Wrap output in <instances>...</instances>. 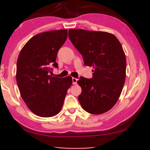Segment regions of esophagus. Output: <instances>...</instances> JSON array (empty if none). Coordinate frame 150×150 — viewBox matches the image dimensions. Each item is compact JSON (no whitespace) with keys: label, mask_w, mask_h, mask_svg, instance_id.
<instances>
[{"label":"esophagus","mask_w":150,"mask_h":150,"mask_svg":"<svg viewBox=\"0 0 150 150\" xmlns=\"http://www.w3.org/2000/svg\"><path fill=\"white\" fill-rule=\"evenodd\" d=\"M72 82H73V84H77V79L73 77L72 78Z\"/></svg>","instance_id":"obj_1"}]
</instances>
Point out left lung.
<instances>
[{"label":"left lung","mask_w":150,"mask_h":150,"mask_svg":"<svg viewBox=\"0 0 150 150\" xmlns=\"http://www.w3.org/2000/svg\"><path fill=\"white\" fill-rule=\"evenodd\" d=\"M68 35L84 65L94 68L92 78L77 81L82 88L79 101L89 113H105L117 102L125 84L127 62L121 43L107 32L69 29Z\"/></svg>","instance_id":"obj_1"}]
</instances>
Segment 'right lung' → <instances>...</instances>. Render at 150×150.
I'll return each mask as SVG.
<instances>
[{
  "label": "right lung",
  "mask_w": 150,
  "mask_h": 150,
  "mask_svg": "<svg viewBox=\"0 0 150 150\" xmlns=\"http://www.w3.org/2000/svg\"><path fill=\"white\" fill-rule=\"evenodd\" d=\"M67 37V30L41 33L33 37L19 54L16 80L21 96L33 113L42 117L58 114L64 104L72 78L50 75L58 68L57 54Z\"/></svg>",
  "instance_id": "1"
}]
</instances>
